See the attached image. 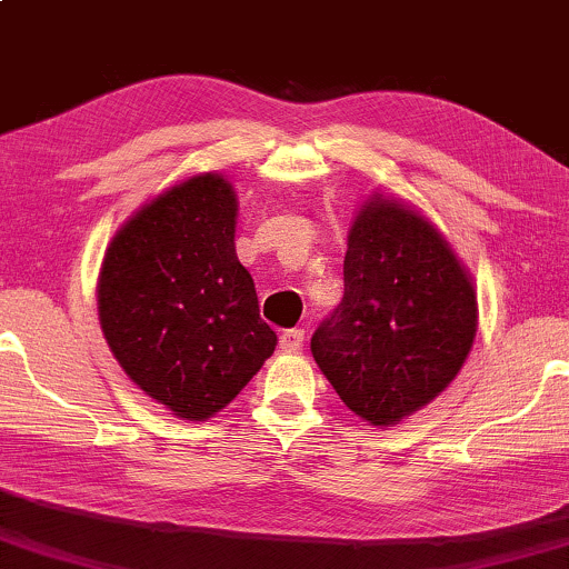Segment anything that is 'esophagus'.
<instances>
[{
  "instance_id": "34e87169",
  "label": "esophagus",
  "mask_w": 569,
  "mask_h": 569,
  "mask_svg": "<svg viewBox=\"0 0 569 569\" xmlns=\"http://www.w3.org/2000/svg\"><path fill=\"white\" fill-rule=\"evenodd\" d=\"M303 347V329H286L281 335V350L283 352H296Z\"/></svg>"
}]
</instances>
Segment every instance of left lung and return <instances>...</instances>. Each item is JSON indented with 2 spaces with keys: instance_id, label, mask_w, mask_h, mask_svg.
I'll return each instance as SVG.
<instances>
[{
  "instance_id": "left-lung-1",
  "label": "left lung",
  "mask_w": 569,
  "mask_h": 569,
  "mask_svg": "<svg viewBox=\"0 0 569 569\" xmlns=\"http://www.w3.org/2000/svg\"><path fill=\"white\" fill-rule=\"evenodd\" d=\"M478 332L472 278L417 209L372 193L347 234L342 303L311 355L347 409L393 427L435 401Z\"/></svg>"
}]
</instances>
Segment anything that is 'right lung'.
<instances>
[{
	"label": "right lung",
	"instance_id": "1",
	"mask_svg": "<svg viewBox=\"0 0 569 569\" xmlns=\"http://www.w3.org/2000/svg\"><path fill=\"white\" fill-rule=\"evenodd\" d=\"M237 193L199 173L117 230L99 270V325L140 391L178 419L222 411L273 355L256 283L234 252Z\"/></svg>",
	"mask_w": 569,
	"mask_h": 569
}]
</instances>
